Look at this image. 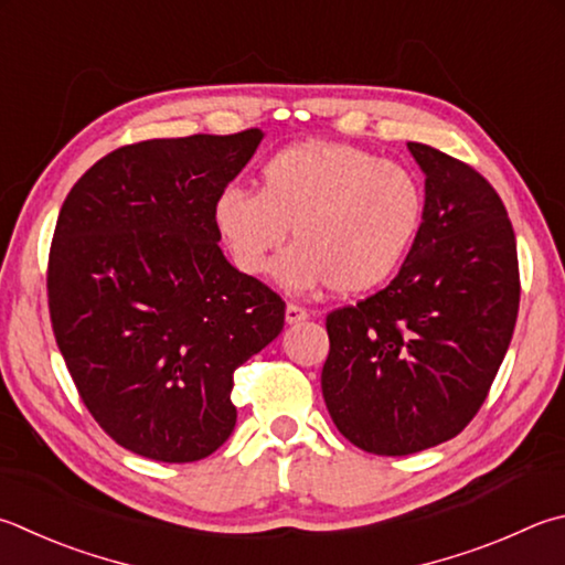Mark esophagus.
Here are the masks:
<instances>
[{"label":"esophagus","mask_w":565,"mask_h":565,"mask_svg":"<svg viewBox=\"0 0 565 565\" xmlns=\"http://www.w3.org/2000/svg\"><path fill=\"white\" fill-rule=\"evenodd\" d=\"M306 318H309V311L301 309V306H296V303L286 306V323H289V326L301 323V321H306Z\"/></svg>","instance_id":"obj_1"}]
</instances>
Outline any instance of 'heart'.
<instances>
[{"label":"heart","mask_w":565,"mask_h":565,"mask_svg":"<svg viewBox=\"0 0 565 565\" xmlns=\"http://www.w3.org/2000/svg\"><path fill=\"white\" fill-rule=\"evenodd\" d=\"M417 178L397 162L333 140H301L259 170V192L230 184L212 204V220L234 266L274 279L289 291L331 286L341 296L383 286L403 264L423 224Z\"/></svg>","instance_id":"1"}]
</instances>
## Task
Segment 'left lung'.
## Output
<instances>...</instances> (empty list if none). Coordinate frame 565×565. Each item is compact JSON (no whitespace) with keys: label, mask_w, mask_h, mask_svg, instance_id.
Wrapping results in <instances>:
<instances>
[{"label":"left lung","mask_w":565,"mask_h":565,"mask_svg":"<svg viewBox=\"0 0 565 565\" xmlns=\"http://www.w3.org/2000/svg\"><path fill=\"white\" fill-rule=\"evenodd\" d=\"M423 224L383 291L328 313L321 387L355 447L403 457L457 437L494 383L519 313L516 237L475 168L407 142Z\"/></svg>","instance_id":"8db88e82"}]
</instances>
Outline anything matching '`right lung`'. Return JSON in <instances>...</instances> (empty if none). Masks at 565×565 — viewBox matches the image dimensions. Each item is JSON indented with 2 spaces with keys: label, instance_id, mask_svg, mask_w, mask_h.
I'll return each mask as SVG.
<instances>
[{
  "label": "right lung",
  "instance_id": "right-lung-1",
  "mask_svg": "<svg viewBox=\"0 0 565 565\" xmlns=\"http://www.w3.org/2000/svg\"><path fill=\"white\" fill-rule=\"evenodd\" d=\"M262 138L118 148L58 212L46 279L58 351L88 413L140 457L182 465L227 443L234 371L284 328V301L234 269L212 220Z\"/></svg>",
  "mask_w": 565,
  "mask_h": 565
}]
</instances>
